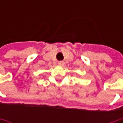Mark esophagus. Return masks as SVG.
I'll list each match as a JSON object with an SVG mask.
<instances>
[{
  "label": "esophagus",
  "mask_w": 123,
  "mask_h": 123,
  "mask_svg": "<svg viewBox=\"0 0 123 123\" xmlns=\"http://www.w3.org/2000/svg\"><path fill=\"white\" fill-rule=\"evenodd\" d=\"M64 64H65V63H64V61H59V62H58V64H59L60 66H63L64 65Z\"/></svg>",
  "instance_id": "1"
}]
</instances>
